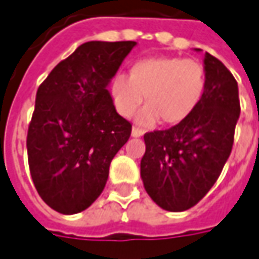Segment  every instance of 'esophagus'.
Listing matches in <instances>:
<instances>
[{"instance_id":"esophagus-1","label":"esophagus","mask_w":259,"mask_h":259,"mask_svg":"<svg viewBox=\"0 0 259 259\" xmlns=\"http://www.w3.org/2000/svg\"><path fill=\"white\" fill-rule=\"evenodd\" d=\"M132 136L133 138H141V136H143V130L138 129V127H133L132 129Z\"/></svg>"}]
</instances>
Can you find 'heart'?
<instances>
[{"label":"heart","mask_w":259,"mask_h":259,"mask_svg":"<svg viewBox=\"0 0 259 259\" xmlns=\"http://www.w3.org/2000/svg\"><path fill=\"white\" fill-rule=\"evenodd\" d=\"M110 91L114 106L123 117H129L141 106L136 123L149 127L162 118L177 124L190 117L206 91V72L201 63L178 56L146 58L135 63L130 75L113 76Z\"/></svg>","instance_id":"1"}]
</instances>
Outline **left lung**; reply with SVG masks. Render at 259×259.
Returning a JSON list of instances; mask_svg holds the SVG:
<instances>
[{"instance_id": "obj_1", "label": "left lung", "mask_w": 259, "mask_h": 259, "mask_svg": "<svg viewBox=\"0 0 259 259\" xmlns=\"http://www.w3.org/2000/svg\"><path fill=\"white\" fill-rule=\"evenodd\" d=\"M203 63L206 91L194 113L171 129L143 136V187L168 211L193 207L216 183L231 155L241 113L238 82L231 71L207 52Z\"/></svg>"}]
</instances>
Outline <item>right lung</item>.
<instances>
[{
	"label": "right lung",
	"mask_w": 259,
	"mask_h": 259,
	"mask_svg": "<svg viewBox=\"0 0 259 259\" xmlns=\"http://www.w3.org/2000/svg\"><path fill=\"white\" fill-rule=\"evenodd\" d=\"M136 41H87L40 85L27 133L28 166L41 200L62 214L103 193L111 159L132 124L114 107L110 81Z\"/></svg>",
	"instance_id": "right-lung-1"
}]
</instances>
